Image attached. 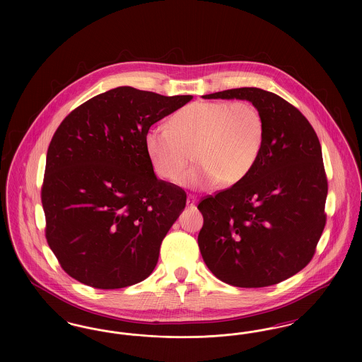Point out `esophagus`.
<instances>
[{"mask_svg":"<svg viewBox=\"0 0 362 362\" xmlns=\"http://www.w3.org/2000/svg\"><path fill=\"white\" fill-rule=\"evenodd\" d=\"M186 204H187V206L189 207L195 206V204H197V198H195V197H192V195H189V197H187V202H186Z\"/></svg>","mask_w":362,"mask_h":362,"instance_id":"obj_1","label":"esophagus"}]
</instances>
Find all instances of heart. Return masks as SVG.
Instances as JSON below:
<instances>
[{"mask_svg": "<svg viewBox=\"0 0 362 362\" xmlns=\"http://www.w3.org/2000/svg\"><path fill=\"white\" fill-rule=\"evenodd\" d=\"M171 129L151 126L145 133V151L155 173L189 189H207L217 183L228 189L244 180L264 144L266 126L258 107L248 100L197 102L175 112Z\"/></svg>", "mask_w": 362, "mask_h": 362, "instance_id": "1", "label": "heart"}]
</instances>
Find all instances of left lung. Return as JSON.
<instances>
[{
    "label": "left lung",
    "instance_id": "obj_1",
    "mask_svg": "<svg viewBox=\"0 0 362 362\" xmlns=\"http://www.w3.org/2000/svg\"><path fill=\"white\" fill-rule=\"evenodd\" d=\"M204 98L255 104L266 136L251 173L199 202L201 255L225 284L276 285L310 263L326 225L328 186L319 138L294 105L260 88L228 89Z\"/></svg>",
    "mask_w": 362,
    "mask_h": 362
}]
</instances>
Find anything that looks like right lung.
<instances>
[{
	"label": "right lung",
	"mask_w": 362,
	"mask_h": 362,
	"mask_svg": "<svg viewBox=\"0 0 362 362\" xmlns=\"http://www.w3.org/2000/svg\"><path fill=\"white\" fill-rule=\"evenodd\" d=\"M192 99L118 86L73 110L49 145L46 239L71 278L121 289L155 270L185 189L156 177L145 133Z\"/></svg>",
	"instance_id": "right-lung-1"
}]
</instances>
